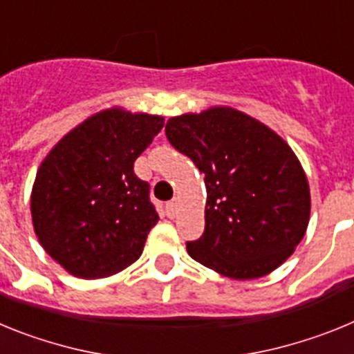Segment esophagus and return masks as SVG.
<instances>
[{
  "label": "esophagus",
  "mask_w": 354,
  "mask_h": 354,
  "mask_svg": "<svg viewBox=\"0 0 354 354\" xmlns=\"http://www.w3.org/2000/svg\"><path fill=\"white\" fill-rule=\"evenodd\" d=\"M165 212H167L168 218H175V214H177V204H175V200L167 202V205H165Z\"/></svg>",
  "instance_id": "1"
}]
</instances>
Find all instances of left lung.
I'll list each match as a JSON object with an SVG mask.
<instances>
[{"label": "left lung", "mask_w": 354, "mask_h": 354, "mask_svg": "<svg viewBox=\"0 0 354 354\" xmlns=\"http://www.w3.org/2000/svg\"><path fill=\"white\" fill-rule=\"evenodd\" d=\"M165 133L204 174L207 189L204 234L187 241V253L236 280L277 270L310 218V189L292 149L232 108L174 117Z\"/></svg>", "instance_id": "1"}]
</instances>
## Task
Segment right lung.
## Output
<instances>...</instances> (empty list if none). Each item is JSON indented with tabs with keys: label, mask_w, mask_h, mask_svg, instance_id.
I'll return each mask as SVG.
<instances>
[{
	"label": "right lung",
	"mask_w": 354,
	"mask_h": 354,
	"mask_svg": "<svg viewBox=\"0 0 354 354\" xmlns=\"http://www.w3.org/2000/svg\"><path fill=\"white\" fill-rule=\"evenodd\" d=\"M165 126L156 115L108 109L72 129L37 171L31 218L44 250L77 278L138 261L159 220L134 161Z\"/></svg>",
	"instance_id": "obj_1"
}]
</instances>
